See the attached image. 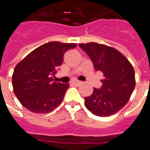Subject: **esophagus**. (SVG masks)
<instances>
[{
    "mask_svg": "<svg viewBox=\"0 0 150 150\" xmlns=\"http://www.w3.org/2000/svg\"><path fill=\"white\" fill-rule=\"evenodd\" d=\"M81 81H73V84H74V85H77V86H79L80 84H81Z\"/></svg>",
    "mask_w": 150,
    "mask_h": 150,
    "instance_id": "obj_1",
    "label": "esophagus"
}]
</instances>
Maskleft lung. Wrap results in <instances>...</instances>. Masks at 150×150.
Returning <instances> with one entry per match:
<instances>
[{
    "label": "left lung",
    "instance_id": "1",
    "mask_svg": "<svg viewBox=\"0 0 150 150\" xmlns=\"http://www.w3.org/2000/svg\"><path fill=\"white\" fill-rule=\"evenodd\" d=\"M91 59L96 71H100L105 79L100 88H94L85 97V105L93 114L108 117L116 113L128 102L135 89L134 69L123 54L108 45L89 42L79 44Z\"/></svg>",
    "mask_w": 150,
    "mask_h": 150
}]
</instances>
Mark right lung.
<instances>
[{
	"mask_svg": "<svg viewBox=\"0 0 150 150\" xmlns=\"http://www.w3.org/2000/svg\"><path fill=\"white\" fill-rule=\"evenodd\" d=\"M75 43L51 42L28 54L16 65L12 76L14 92L22 105L31 112L47 113L59 105L69 83L54 81L64 53Z\"/></svg>",
	"mask_w": 150,
	"mask_h": 150,
	"instance_id": "1",
	"label": "right lung"
}]
</instances>
